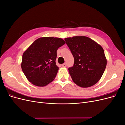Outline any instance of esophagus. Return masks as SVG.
<instances>
[{
    "label": "esophagus",
    "mask_w": 125,
    "mask_h": 125,
    "mask_svg": "<svg viewBox=\"0 0 125 125\" xmlns=\"http://www.w3.org/2000/svg\"><path fill=\"white\" fill-rule=\"evenodd\" d=\"M62 67H66V66H67V65H66V63H63V64H62Z\"/></svg>",
    "instance_id": "1"
}]
</instances>
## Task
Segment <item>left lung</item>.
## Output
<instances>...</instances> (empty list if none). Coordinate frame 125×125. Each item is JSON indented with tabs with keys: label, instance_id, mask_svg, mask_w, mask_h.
Segmentation results:
<instances>
[{
	"label": "left lung",
	"instance_id": "obj_1",
	"mask_svg": "<svg viewBox=\"0 0 125 125\" xmlns=\"http://www.w3.org/2000/svg\"><path fill=\"white\" fill-rule=\"evenodd\" d=\"M74 59L68 70L72 80L81 88L95 84L101 78L107 64L103 48L88 37L75 36L65 39Z\"/></svg>",
	"mask_w": 125,
	"mask_h": 125
}]
</instances>
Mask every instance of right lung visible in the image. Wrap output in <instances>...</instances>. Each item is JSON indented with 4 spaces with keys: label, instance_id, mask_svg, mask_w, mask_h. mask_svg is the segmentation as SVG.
Listing matches in <instances>:
<instances>
[{
    "label": "right lung",
    "instance_id": "add662e5",
    "mask_svg": "<svg viewBox=\"0 0 125 125\" xmlns=\"http://www.w3.org/2000/svg\"><path fill=\"white\" fill-rule=\"evenodd\" d=\"M66 43L62 39H37L22 55L21 68L28 80L37 86H44L55 78L59 69L56 64L57 51Z\"/></svg>",
    "mask_w": 125,
    "mask_h": 125
}]
</instances>
